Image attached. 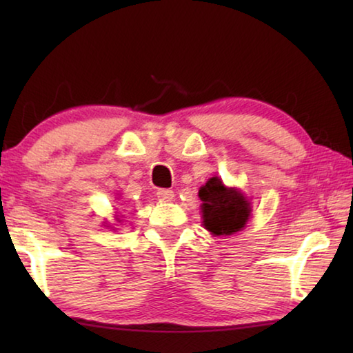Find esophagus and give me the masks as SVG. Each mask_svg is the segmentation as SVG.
Returning a JSON list of instances; mask_svg holds the SVG:
<instances>
[{"label": "esophagus", "mask_w": 353, "mask_h": 353, "mask_svg": "<svg viewBox=\"0 0 353 353\" xmlns=\"http://www.w3.org/2000/svg\"><path fill=\"white\" fill-rule=\"evenodd\" d=\"M157 198L163 202H171L172 199H174V191L168 190V188H162L157 191Z\"/></svg>", "instance_id": "obj_1"}]
</instances>
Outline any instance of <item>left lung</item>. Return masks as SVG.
Returning <instances> with one entry per match:
<instances>
[{"mask_svg": "<svg viewBox=\"0 0 353 353\" xmlns=\"http://www.w3.org/2000/svg\"><path fill=\"white\" fill-rule=\"evenodd\" d=\"M202 224L214 236L232 235L244 229L250 218V202L238 188H227L218 177L208 179L199 190Z\"/></svg>", "mask_w": 353, "mask_h": 353, "instance_id": "obj_1", "label": "left lung"}]
</instances>
